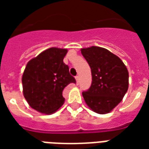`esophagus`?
<instances>
[{"instance_id": "1", "label": "esophagus", "mask_w": 149, "mask_h": 149, "mask_svg": "<svg viewBox=\"0 0 149 149\" xmlns=\"http://www.w3.org/2000/svg\"><path fill=\"white\" fill-rule=\"evenodd\" d=\"M76 80H77V84L78 85V84H79V76H77V77H76Z\"/></svg>"}]
</instances>
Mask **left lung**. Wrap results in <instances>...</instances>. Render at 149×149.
Returning a JSON list of instances; mask_svg holds the SVG:
<instances>
[{
	"instance_id": "left-lung-1",
	"label": "left lung",
	"mask_w": 149,
	"mask_h": 149,
	"mask_svg": "<svg viewBox=\"0 0 149 149\" xmlns=\"http://www.w3.org/2000/svg\"><path fill=\"white\" fill-rule=\"evenodd\" d=\"M81 53L92 74L91 87L83 92L84 100L96 113H109L127 91L129 76L127 68L119 57L104 48L82 49Z\"/></svg>"
}]
</instances>
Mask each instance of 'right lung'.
Instances as JSON below:
<instances>
[{
  "mask_svg": "<svg viewBox=\"0 0 149 149\" xmlns=\"http://www.w3.org/2000/svg\"><path fill=\"white\" fill-rule=\"evenodd\" d=\"M67 49L50 48L27 64L22 76L23 93L31 107L42 113L56 112L65 101L63 91L76 79L63 63Z\"/></svg>",
  "mask_w": 149,
  "mask_h": 149,
  "instance_id": "add662e5",
  "label": "right lung"
}]
</instances>
